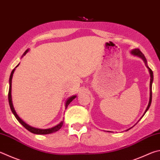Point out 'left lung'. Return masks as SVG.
<instances>
[{
	"instance_id": "obj_1",
	"label": "left lung",
	"mask_w": 160,
	"mask_h": 160,
	"mask_svg": "<svg viewBox=\"0 0 160 160\" xmlns=\"http://www.w3.org/2000/svg\"><path fill=\"white\" fill-rule=\"evenodd\" d=\"M131 53H132L133 55H135V56H137V57H138L141 58V59L143 60V62H145V63H146V67L149 69V72H150V99H149V103H148V107H147L146 110H145L143 115H142V117L141 118V119L143 117L144 115L146 114V112L148 111V110L149 109L150 106V104H151V102H152V82H153V72H152V71L151 70V69L148 67V66L147 61H146V57H145L144 54H143V53H142V52L140 51V50H139V49H134V50H132V51H131ZM141 119H140V120H141ZM139 120H138V121H139ZM138 122H137V123H138ZM137 123H136V124H137ZM133 126H135V125H133ZM132 127H131V128H129V129H127L126 131L129 130L130 129H132Z\"/></svg>"
}]
</instances>
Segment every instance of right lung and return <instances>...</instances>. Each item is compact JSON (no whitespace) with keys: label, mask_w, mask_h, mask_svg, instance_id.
I'll return each instance as SVG.
<instances>
[{"label":"right lung","mask_w":160,"mask_h":160,"mask_svg":"<svg viewBox=\"0 0 160 160\" xmlns=\"http://www.w3.org/2000/svg\"><path fill=\"white\" fill-rule=\"evenodd\" d=\"M28 52V50H27L23 54L22 57H24V55L27 53ZM19 65V63L18 65H17L15 68H14L12 71L11 72V74H10V79H9V83H10V88H9V92H8V101H9V104H10V109L12 110V112L14 114V115L15 116V118L17 120L19 121V122L21 123V124H22L23 126H24L26 129H27L28 131H29L30 132L35 133V134H49V133H54L55 132H57V131H59L61 128H62V127L63 125V120L59 124H58L57 125L54 126L53 127H52V128L50 129H38V128H35V127H33L31 126H29L28 124H27V123H25L24 121H23L21 118H20L18 115H17V112L15 111V110L14 108V106H13V104H12V95H11V92H12V76H13V73L14 71H15V68L17 67ZM75 98H76V95H74V96H72L70 98H68L67 100L66 101V104H65V107H66V109L67 108L68 106L69 105V103H70L71 101L74 99Z\"/></svg>","instance_id":"1"}]
</instances>
